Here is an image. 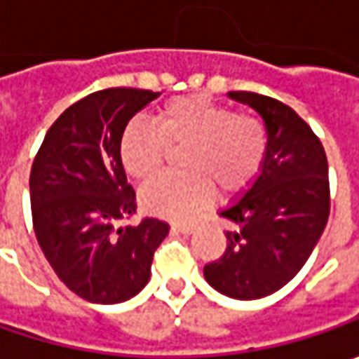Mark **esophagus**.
Wrapping results in <instances>:
<instances>
[{"label": "esophagus", "instance_id": "obj_1", "mask_svg": "<svg viewBox=\"0 0 359 359\" xmlns=\"http://www.w3.org/2000/svg\"><path fill=\"white\" fill-rule=\"evenodd\" d=\"M173 231H180V233H194L196 231V224H173Z\"/></svg>", "mask_w": 359, "mask_h": 359}]
</instances>
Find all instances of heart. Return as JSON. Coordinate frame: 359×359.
<instances>
[{
    "label": "heart",
    "mask_w": 359,
    "mask_h": 359,
    "mask_svg": "<svg viewBox=\"0 0 359 359\" xmlns=\"http://www.w3.org/2000/svg\"><path fill=\"white\" fill-rule=\"evenodd\" d=\"M168 147H184L180 168L149 182L140 194L147 214L184 219L222 194L243 191L264 165L268 135L259 119L233 114L203 95H184L163 105L156 128L130 121L119 135V159L133 180H147L163 165Z\"/></svg>",
    "instance_id": "heart-1"
}]
</instances>
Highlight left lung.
Segmentation results:
<instances>
[{
  "instance_id": "obj_1",
  "label": "left lung",
  "mask_w": 359,
  "mask_h": 359,
  "mask_svg": "<svg viewBox=\"0 0 359 359\" xmlns=\"http://www.w3.org/2000/svg\"><path fill=\"white\" fill-rule=\"evenodd\" d=\"M264 121L268 149L254 182L219 212L224 255L203 268L214 290L233 299H259L296 278L324 233L330 215L327 159L322 142L292 107L252 91H229Z\"/></svg>"
}]
</instances>
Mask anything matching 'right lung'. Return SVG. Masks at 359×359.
I'll list each match as a JSON object with an SVG mask.
<instances>
[{"mask_svg": "<svg viewBox=\"0 0 359 359\" xmlns=\"http://www.w3.org/2000/svg\"><path fill=\"white\" fill-rule=\"evenodd\" d=\"M158 91L111 88L67 107L49 128L32 165L29 196L37 243L74 294L121 304L149 282L154 252L170 226L135 214V194L119 159V135Z\"/></svg>", "mask_w": 359, "mask_h": 359, "instance_id": "right-lung-1", "label": "right lung"}]
</instances>
